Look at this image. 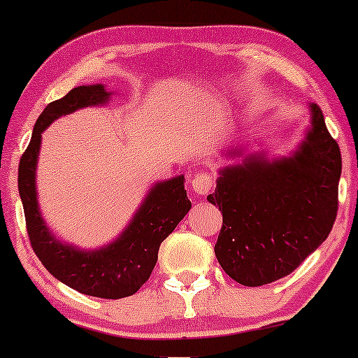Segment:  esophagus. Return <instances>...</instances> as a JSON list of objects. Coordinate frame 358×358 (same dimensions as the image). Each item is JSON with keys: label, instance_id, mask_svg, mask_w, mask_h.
<instances>
[{"label": "esophagus", "instance_id": "1", "mask_svg": "<svg viewBox=\"0 0 358 358\" xmlns=\"http://www.w3.org/2000/svg\"><path fill=\"white\" fill-rule=\"evenodd\" d=\"M190 185H192V190L199 195L208 194L210 190L215 187V178L210 173H205V171H200L190 180Z\"/></svg>", "mask_w": 358, "mask_h": 358}]
</instances>
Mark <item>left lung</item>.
<instances>
[{"label":"left lung","instance_id":"left-lung-1","mask_svg":"<svg viewBox=\"0 0 358 358\" xmlns=\"http://www.w3.org/2000/svg\"><path fill=\"white\" fill-rule=\"evenodd\" d=\"M313 129L292 158H249L222 171L207 200L223 213L215 254L233 280L259 287L290 275L329 236L339 207L341 150L313 104Z\"/></svg>","mask_w":358,"mask_h":358}]
</instances>
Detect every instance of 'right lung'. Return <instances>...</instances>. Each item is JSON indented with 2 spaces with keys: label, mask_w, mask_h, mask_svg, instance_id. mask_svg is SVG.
Returning <instances> with one entry per match:
<instances>
[{
  "label": "right lung",
  "mask_w": 358,
  "mask_h": 358,
  "mask_svg": "<svg viewBox=\"0 0 358 358\" xmlns=\"http://www.w3.org/2000/svg\"><path fill=\"white\" fill-rule=\"evenodd\" d=\"M109 94L104 86H78L48 104L34 125L31 143L19 161L17 187L21 195L29 241L43 267L73 290L97 298L130 296L148 280L158 261L161 243L174 231L190 210L184 176L164 180L151 189L134 222L110 246L80 251L57 241L38 213L36 166L42 131L60 115L86 106L102 104Z\"/></svg>",
  "instance_id": "obj_1"
}]
</instances>
